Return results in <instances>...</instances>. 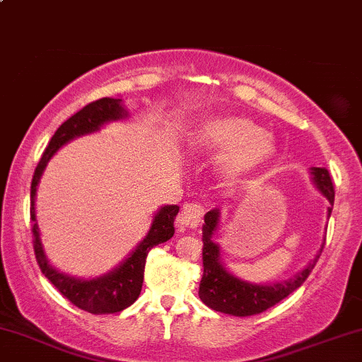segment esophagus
I'll return each mask as SVG.
<instances>
[{
	"label": "esophagus",
	"instance_id": "obj_1",
	"mask_svg": "<svg viewBox=\"0 0 362 362\" xmlns=\"http://www.w3.org/2000/svg\"><path fill=\"white\" fill-rule=\"evenodd\" d=\"M204 213H206L204 204L186 203L185 206H182L180 215H177V220H176L177 231H186L188 228H193V226H198L203 220Z\"/></svg>",
	"mask_w": 362,
	"mask_h": 362
}]
</instances>
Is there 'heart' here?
Listing matches in <instances>:
<instances>
[{"mask_svg": "<svg viewBox=\"0 0 362 362\" xmlns=\"http://www.w3.org/2000/svg\"><path fill=\"white\" fill-rule=\"evenodd\" d=\"M191 147L199 153L221 154L220 168L226 176H240L260 168L275 149L270 134L242 115L206 120L191 136Z\"/></svg>", "mask_w": 362, "mask_h": 362, "instance_id": "obj_1", "label": "heart"}]
</instances>
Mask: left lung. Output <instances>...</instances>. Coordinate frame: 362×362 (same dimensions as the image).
Listing matches in <instances>:
<instances>
[{"label":"left lung","mask_w":362,"mask_h":362,"mask_svg":"<svg viewBox=\"0 0 362 362\" xmlns=\"http://www.w3.org/2000/svg\"><path fill=\"white\" fill-rule=\"evenodd\" d=\"M314 181L317 185L325 198L331 203L329 208V216L332 213L334 204V191L332 177L325 168H312ZM218 220H220V211L213 209L204 215L203 226V279L199 282V298L206 304L209 309L223 312V314L236 315V317H247V315H255L260 312H265L270 307L279 304L285 297L290 296L293 290H297L305 282L307 276L310 275L312 269L317 263L322 248L317 253V257L312 260L304 270L290 279L288 282L274 284V285H255L243 282L236 279L228 272L220 262V248L216 243H213L211 235L216 230Z\"/></svg>","instance_id":"1"}]
</instances>
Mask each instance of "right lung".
<instances>
[{
  "instance_id": "obj_1",
  "label": "right lung",
  "mask_w": 362,
  "mask_h": 362,
  "mask_svg": "<svg viewBox=\"0 0 362 362\" xmlns=\"http://www.w3.org/2000/svg\"><path fill=\"white\" fill-rule=\"evenodd\" d=\"M120 117H126L122 105L119 99H104L93 100L87 104L83 109H80L77 114L66 119L53 137L45 147L42 159L38 166L35 168L33 180H31V206H30V218H31V233H33V248L35 257H37L38 267L42 274L47 276L50 282L55 285V288L65 298H69L70 304H74L78 309L90 312V314H114L132 305L139 297L142 288V280H144V267L146 258L149 250L156 245L168 242L174 235V218H176L180 208L164 206L159 209L158 215L154 216L153 225H151L149 233L142 240L131 257L127 258L119 269H115L110 274H107L100 279L93 280H77L72 276H66L60 272H57L45 257L42 242H40L37 216H35V194H37V185L42 176L48 159L60 149L65 142L72 141L74 137L83 136V134L97 131L102 124L107 120H115Z\"/></svg>"
}]
</instances>
